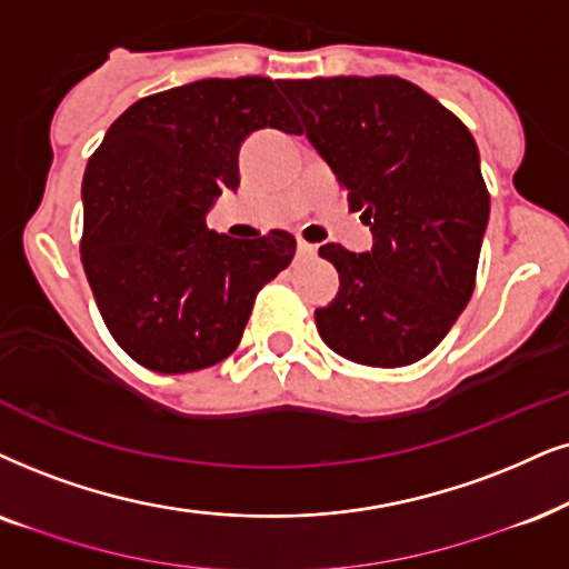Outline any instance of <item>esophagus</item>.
<instances>
[{
	"label": "esophagus",
	"instance_id": "1",
	"mask_svg": "<svg viewBox=\"0 0 569 569\" xmlns=\"http://www.w3.org/2000/svg\"><path fill=\"white\" fill-rule=\"evenodd\" d=\"M297 249H299L301 257H315V254H318V247H315V243L305 241V239H297Z\"/></svg>",
	"mask_w": 569,
	"mask_h": 569
}]
</instances>
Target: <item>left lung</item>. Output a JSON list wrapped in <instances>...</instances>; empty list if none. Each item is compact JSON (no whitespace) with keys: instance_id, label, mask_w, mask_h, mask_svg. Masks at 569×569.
I'll return each mask as SVG.
<instances>
[{"instance_id":"1","label":"left lung","mask_w":569,"mask_h":569,"mask_svg":"<svg viewBox=\"0 0 569 569\" xmlns=\"http://www.w3.org/2000/svg\"><path fill=\"white\" fill-rule=\"evenodd\" d=\"M280 89L372 231L365 254L320 247L341 280L336 299L315 309L320 338L370 368L412 365L441 343L476 289L491 210L478 143L455 112L397 76Z\"/></svg>"}]
</instances>
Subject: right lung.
I'll return each instance as SVG.
<instances>
[{"mask_svg": "<svg viewBox=\"0 0 569 569\" xmlns=\"http://www.w3.org/2000/svg\"><path fill=\"white\" fill-rule=\"evenodd\" d=\"M278 81L204 78L128 107L83 172L81 262L120 349L143 368L181 376L239 347L257 293L289 268L297 239H231L207 228L239 186L251 131L299 133Z\"/></svg>", "mask_w": 569, "mask_h": 569, "instance_id": "1", "label": "right lung"}]
</instances>
